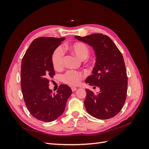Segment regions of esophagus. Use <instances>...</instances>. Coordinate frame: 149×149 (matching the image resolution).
I'll return each instance as SVG.
<instances>
[{
    "mask_svg": "<svg viewBox=\"0 0 149 149\" xmlns=\"http://www.w3.org/2000/svg\"><path fill=\"white\" fill-rule=\"evenodd\" d=\"M76 89H77V88H76V87H71V90H72V91H73V92L75 91Z\"/></svg>",
    "mask_w": 149,
    "mask_h": 149,
    "instance_id": "1",
    "label": "esophagus"
}]
</instances>
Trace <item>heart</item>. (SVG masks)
Returning a JSON list of instances; mask_svg holds the SVG:
<instances>
[{"label":"heart","instance_id":"heart-1","mask_svg":"<svg viewBox=\"0 0 149 149\" xmlns=\"http://www.w3.org/2000/svg\"><path fill=\"white\" fill-rule=\"evenodd\" d=\"M67 49L79 60H85L89 54V47L84 43L75 42L67 46ZM52 63L54 69L60 70L63 66V53L60 48H56L52 56ZM82 74L78 71H68L63 76V82L70 85H76L79 83Z\"/></svg>","mask_w":149,"mask_h":149}]
</instances>
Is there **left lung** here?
<instances>
[{"label":"left lung","instance_id":"obj_1","mask_svg":"<svg viewBox=\"0 0 149 149\" xmlns=\"http://www.w3.org/2000/svg\"><path fill=\"white\" fill-rule=\"evenodd\" d=\"M91 47L96 56L92 75L86 83L100 89L94 94L86 89L84 104L88 113L99 119H108L118 114L126 99L127 77L124 58L112 40L101 33L74 37Z\"/></svg>","mask_w":149,"mask_h":149}]
</instances>
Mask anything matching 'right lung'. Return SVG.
<instances>
[{
	"mask_svg": "<svg viewBox=\"0 0 149 149\" xmlns=\"http://www.w3.org/2000/svg\"><path fill=\"white\" fill-rule=\"evenodd\" d=\"M65 40V37L35 39L22 61L21 89L25 105L35 118L45 123L55 120L63 113L72 93L66 84H61L56 93L49 89V79L55 74L52 54Z\"/></svg>",
	"mask_w": 149,
	"mask_h": 149,
	"instance_id": "obj_1",
	"label": "right lung"
}]
</instances>
